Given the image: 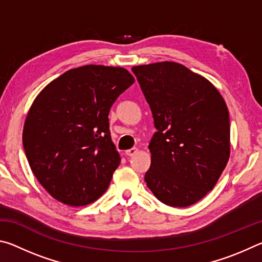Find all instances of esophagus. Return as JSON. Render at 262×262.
Returning <instances> with one entry per match:
<instances>
[{
    "label": "esophagus",
    "mask_w": 262,
    "mask_h": 262,
    "mask_svg": "<svg viewBox=\"0 0 262 262\" xmlns=\"http://www.w3.org/2000/svg\"><path fill=\"white\" fill-rule=\"evenodd\" d=\"M137 152V148H130V149H128V150H126V155L127 156H134V155Z\"/></svg>",
    "instance_id": "34e87169"
}]
</instances>
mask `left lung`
<instances>
[{"label":"left lung","mask_w":262,"mask_h":262,"mask_svg":"<svg viewBox=\"0 0 262 262\" xmlns=\"http://www.w3.org/2000/svg\"><path fill=\"white\" fill-rule=\"evenodd\" d=\"M151 110L150 190L171 207H188L214 188L230 155V119L212 84L176 62L132 68Z\"/></svg>","instance_id":"1"}]
</instances>
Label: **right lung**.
<instances>
[{"label":"right lung","instance_id":"1","mask_svg":"<svg viewBox=\"0 0 262 262\" xmlns=\"http://www.w3.org/2000/svg\"><path fill=\"white\" fill-rule=\"evenodd\" d=\"M133 83L123 68L83 66L62 74L33 101L23 147L35 178L56 200L85 206L107 189L121 159L108 113Z\"/></svg>","mask_w":262,"mask_h":262}]
</instances>
